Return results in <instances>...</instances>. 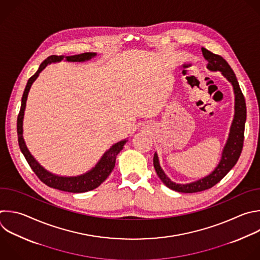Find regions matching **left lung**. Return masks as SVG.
<instances>
[{
  "mask_svg": "<svg viewBox=\"0 0 260 260\" xmlns=\"http://www.w3.org/2000/svg\"><path fill=\"white\" fill-rule=\"evenodd\" d=\"M202 53L204 58L208 61L207 68L212 71H220L224 77L233 84L234 93H235V117L232 123L230 136L225 147L222 152V157L217 165V167L211 172L209 176L204 179H201L197 182L191 184H176L171 182L169 178L164 174V171L159 165L158 156L155 153L153 158V164L155 170L157 172V176L161 180V182L168 187L169 189L181 192V193H196L201 192L207 189L212 188L218 182H220L228 172L235 166L237 163L244 143V131H245V121H246V102L244 95L240 89L239 82L237 80L236 74L234 73L233 69L229 65V63L217 54H213L205 48H202Z\"/></svg>",
  "mask_w": 260,
  "mask_h": 260,
  "instance_id": "8db88e82",
  "label": "left lung"
}]
</instances>
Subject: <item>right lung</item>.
Returning <instances> with one entry per match:
<instances>
[{
	"mask_svg": "<svg viewBox=\"0 0 260 260\" xmlns=\"http://www.w3.org/2000/svg\"><path fill=\"white\" fill-rule=\"evenodd\" d=\"M96 56V53H82L78 55H72V56H56L52 55L49 56L47 59H45L42 64L40 65L38 71L28 79L25 90L23 92L22 100H21V107L20 111L17 117V135H18V144L20 147V150L22 154L24 155L27 163L29 164L30 168L34 170L35 174L38 176V178L47 186L64 191V192H70V193H83V192H88L91 190H94L98 188L111 174V171L113 170L115 166V160L117 154L123 149L124 144L126 143V140L120 141L113 145L101 158V160L98 162V164L89 172L78 176V177H58L55 176L51 172L47 171L43 166L39 164V162L32 157V155L29 153L28 149L26 148V145L24 143L23 137H22V121H23V115H24V109H25V104H26V99L27 95L29 92L30 86L35 79L39 76L40 72L50 63L52 62H58L61 61L62 59H65L66 61L70 62H81L89 60L92 57Z\"/></svg>",
	"mask_w": 260,
	"mask_h": 260,
	"instance_id": "obj_1",
	"label": "right lung"
}]
</instances>
